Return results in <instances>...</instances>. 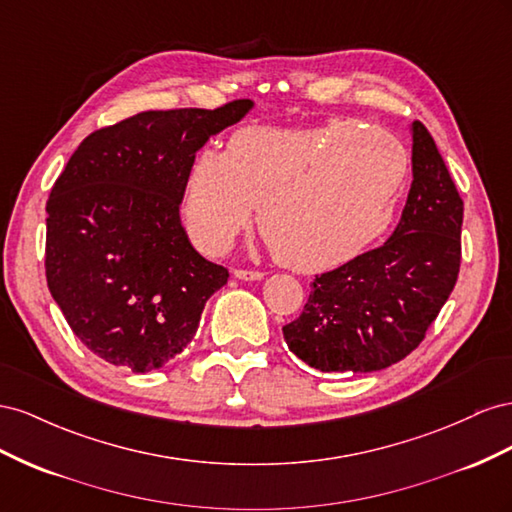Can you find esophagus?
Wrapping results in <instances>:
<instances>
[{"label":"esophagus","mask_w":512,"mask_h":512,"mask_svg":"<svg viewBox=\"0 0 512 512\" xmlns=\"http://www.w3.org/2000/svg\"><path fill=\"white\" fill-rule=\"evenodd\" d=\"M233 276H236V279H240V281H259V279H264V272L238 268V270H233Z\"/></svg>","instance_id":"34e87169"}]
</instances>
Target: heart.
Wrapping results in <instances>:
<instances>
[{
	"label": "heart",
	"instance_id": "1",
	"mask_svg": "<svg viewBox=\"0 0 512 512\" xmlns=\"http://www.w3.org/2000/svg\"><path fill=\"white\" fill-rule=\"evenodd\" d=\"M410 169L403 145L354 122L319 128L248 126L225 152L206 150L186 178L182 214L195 242L223 253L257 227L285 268L321 272L388 229Z\"/></svg>",
	"mask_w": 512,
	"mask_h": 512
}]
</instances>
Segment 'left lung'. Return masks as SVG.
Returning <instances> with one entry per match:
<instances>
[{"mask_svg":"<svg viewBox=\"0 0 512 512\" xmlns=\"http://www.w3.org/2000/svg\"><path fill=\"white\" fill-rule=\"evenodd\" d=\"M412 186L392 236L315 276L304 311L283 326L287 347L324 373H371L425 339L455 289L463 199L425 124H412Z\"/></svg>","mask_w":512,"mask_h":512,"instance_id":"1","label":"left lung"}]
</instances>
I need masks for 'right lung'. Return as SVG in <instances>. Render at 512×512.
Instances as JSON below:
<instances>
[{"label": "right lung", "mask_w": 512, "mask_h": 512, "mask_svg": "<svg viewBox=\"0 0 512 512\" xmlns=\"http://www.w3.org/2000/svg\"><path fill=\"white\" fill-rule=\"evenodd\" d=\"M253 100L143 111L81 141L47 201V285L96 356L160 369L193 341L229 272L201 257L180 221L195 154Z\"/></svg>", "instance_id": "right-lung-1"}]
</instances>
